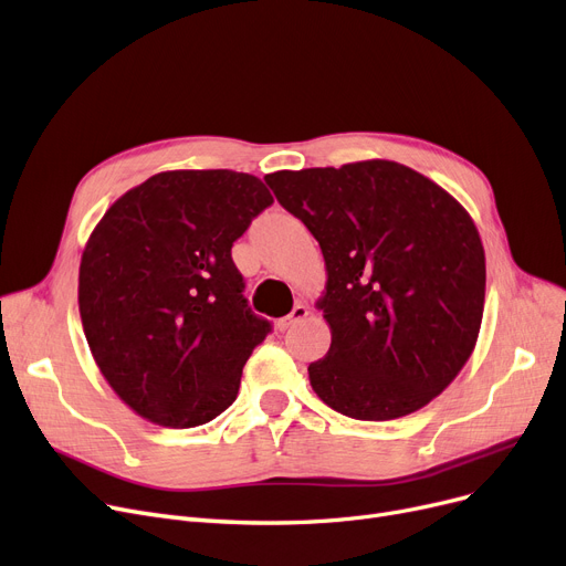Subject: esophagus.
Instances as JSON below:
<instances>
[{"instance_id": "obj_1", "label": "esophagus", "mask_w": 566, "mask_h": 566, "mask_svg": "<svg viewBox=\"0 0 566 566\" xmlns=\"http://www.w3.org/2000/svg\"><path fill=\"white\" fill-rule=\"evenodd\" d=\"M306 315H308V306H306L304 302L294 304L292 313H290V315H285V317H281V319L276 322V327H279V332H287L290 327L297 325V322H300V319H304Z\"/></svg>"}]
</instances>
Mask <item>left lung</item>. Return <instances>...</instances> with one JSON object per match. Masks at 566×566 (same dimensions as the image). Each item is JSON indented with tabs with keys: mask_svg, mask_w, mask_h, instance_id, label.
I'll return each instance as SVG.
<instances>
[{
	"mask_svg": "<svg viewBox=\"0 0 566 566\" xmlns=\"http://www.w3.org/2000/svg\"><path fill=\"white\" fill-rule=\"evenodd\" d=\"M317 239L332 329L308 366L313 391L345 417L389 421L440 396L470 359L486 300V255L465 207L396 160L266 175Z\"/></svg>",
	"mask_w": 566,
	"mask_h": 566,
	"instance_id": "8db88e82",
	"label": "left lung"
}]
</instances>
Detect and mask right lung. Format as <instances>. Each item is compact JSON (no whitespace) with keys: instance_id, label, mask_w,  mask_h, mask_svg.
Listing matches in <instances>:
<instances>
[{"instance_id":"add662e5","label":"right lung","mask_w":566,"mask_h":566,"mask_svg":"<svg viewBox=\"0 0 566 566\" xmlns=\"http://www.w3.org/2000/svg\"><path fill=\"white\" fill-rule=\"evenodd\" d=\"M272 202L247 172L168 170L92 230L80 319L105 382L143 419L193 428L232 406L269 322L251 313L230 251Z\"/></svg>"}]
</instances>
